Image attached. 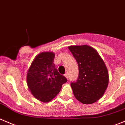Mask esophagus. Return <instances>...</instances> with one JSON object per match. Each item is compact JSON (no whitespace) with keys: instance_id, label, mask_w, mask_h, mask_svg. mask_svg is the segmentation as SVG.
Here are the masks:
<instances>
[{"instance_id":"1","label":"esophagus","mask_w":125,"mask_h":125,"mask_svg":"<svg viewBox=\"0 0 125 125\" xmlns=\"http://www.w3.org/2000/svg\"><path fill=\"white\" fill-rule=\"evenodd\" d=\"M65 77H66V78L68 79V74H65Z\"/></svg>"}]
</instances>
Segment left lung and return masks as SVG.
<instances>
[{"label": "left lung", "mask_w": 125, "mask_h": 125, "mask_svg": "<svg viewBox=\"0 0 125 125\" xmlns=\"http://www.w3.org/2000/svg\"><path fill=\"white\" fill-rule=\"evenodd\" d=\"M68 49L79 67L78 78L71 83L74 95L83 104L95 103L103 96L109 83L105 63L97 51L90 46H70Z\"/></svg>", "instance_id": "1"}]
</instances>
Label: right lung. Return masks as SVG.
Listing matches in <instances>:
<instances>
[{
	"mask_svg": "<svg viewBox=\"0 0 125 125\" xmlns=\"http://www.w3.org/2000/svg\"><path fill=\"white\" fill-rule=\"evenodd\" d=\"M55 54L43 52L33 59L27 74L28 88L36 99L44 103L51 101L67 82L60 75L54 63Z\"/></svg>",
	"mask_w": 125,
	"mask_h": 125,
	"instance_id": "obj_1",
	"label": "right lung"
}]
</instances>
